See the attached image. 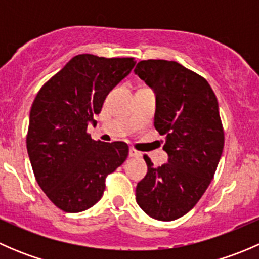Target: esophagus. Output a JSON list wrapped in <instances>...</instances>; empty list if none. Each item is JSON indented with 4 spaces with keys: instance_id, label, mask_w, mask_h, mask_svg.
Instances as JSON below:
<instances>
[{
    "instance_id": "34e87169",
    "label": "esophagus",
    "mask_w": 259,
    "mask_h": 259,
    "mask_svg": "<svg viewBox=\"0 0 259 259\" xmlns=\"http://www.w3.org/2000/svg\"><path fill=\"white\" fill-rule=\"evenodd\" d=\"M129 156H132V158H142V153L138 150H135L134 148H130L129 149Z\"/></svg>"
}]
</instances>
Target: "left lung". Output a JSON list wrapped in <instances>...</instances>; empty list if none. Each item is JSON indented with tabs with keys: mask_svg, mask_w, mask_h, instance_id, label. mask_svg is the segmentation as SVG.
<instances>
[{
	"mask_svg": "<svg viewBox=\"0 0 259 259\" xmlns=\"http://www.w3.org/2000/svg\"><path fill=\"white\" fill-rule=\"evenodd\" d=\"M134 72L155 91L154 126L169 155L158 168L144 155L137 203L151 218L174 221L199 202L215 174L224 146L218 101L208 81L179 62L143 60Z\"/></svg>",
	"mask_w": 259,
	"mask_h": 259,
	"instance_id": "left-lung-1",
	"label": "left lung"
}]
</instances>
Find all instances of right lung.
I'll list each match as a JSON object with an SVG mask.
<instances>
[{"label":"right lung","instance_id":"1","mask_svg":"<svg viewBox=\"0 0 259 259\" xmlns=\"http://www.w3.org/2000/svg\"><path fill=\"white\" fill-rule=\"evenodd\" d=\"M134 57L74 56L44 83L30 111L26 145L36 182L67 213L93 207L105 179L127 158L124 142L91 139L88 124L101 111L109 91L130 74Z\"/></svg>","mask_w":259,"mask_h":259}]
</instances>
